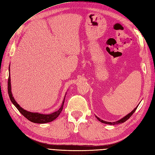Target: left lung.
I'll list each match as a JSON object with an SVG mask.
<instances>
[{"label": "left lung", "instance_id": "obj_1", "mask_svg": "<svg viewBox=\"0 0 155 155\" xmlns=\"http://www.w3.org/2000/svg\"><path fill=\"white\" fill-rule=\"evenodd\" d=\"M138 106H139V105H137V107L135 108V109L133 110L130 113H129L127 116H126L125 117H124L123 118H122L121 119L119 120V121H116V122H112V123H111V122H107V121H104V120H102V119H100L99 117H98L97 116H96V117L97 119H98V121H100V122H101V123H105V124H107L114 125V124H120V123H123L125 122L126 121H127V120H128L131 116H132V114L135 112V110H136V109L137 108V107H138Z\"/></svg>", "mask_w": 155, "mask_h": 155}]
</instances>
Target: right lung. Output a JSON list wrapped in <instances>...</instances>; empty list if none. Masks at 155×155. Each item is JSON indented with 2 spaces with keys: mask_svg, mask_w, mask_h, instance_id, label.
Listing matches in <instances>:
<instances>
[{
  "mask_svg": "<svg viewBox=\"0 0 155 155\" xmlns=\"http://www.w3.org/2000/svg\"><path fill=\"white\" fill-rule=\"evenodd\" d=\"M8 94L9 98L11 101V102L13 103L14 105L16 107L17 109L18 110V111L24 116L25 118H27L28 120H29L30 121L34 123H49L54 121V119H55L57 117L59 116L60 113L62 110L63 108V105H64V100L62 102V104L61 107L59 109L50 114H39V113H33V112H28L20 107V105L17 104L16 101L15 100L14 98L12 96V93H11V81H10V73L9 74V78H8Z\"/></svg>",
  "mask_w": 155,
  "mask_h": 155,
  "instance_id": "add662e5",
  "label": "right lung"
}]
</instances>
